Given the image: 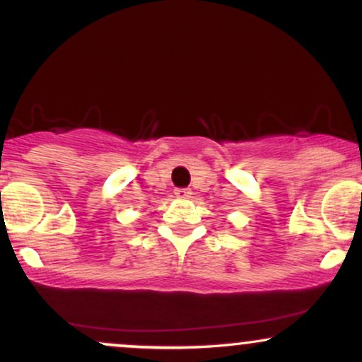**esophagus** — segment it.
<instances>
[{"mask_svg": "<svg viewBox=\"0 0 362 362\" xmlns=\"http://www.w3.org/2000/svg\"><path fill=\"white\" fill-rule=\"evenodd\" d=\"M175 195L178 199H189L192 195V190L190 189H175Z\"/></svg>", "mask_w": 362, "mask_h": 362, "instance_id": "34e87169", "label": "esophagus"}]
</instances>
